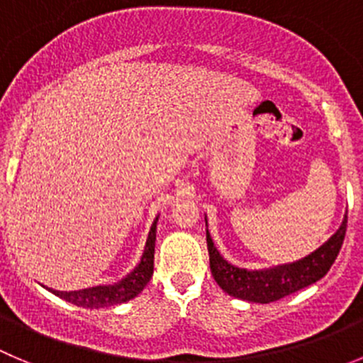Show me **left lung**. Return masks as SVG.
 <instances>
[{
  "instance_id": "left-lung-1",
  "label": "left lung",
  "mask_w": 363,
  "mask_h": 363,
  "mask_svg": "<svg viewBox=\"0 0 363 363\" xmlns=\"http://www.w3.org/2000/svg\"><path fill=\"white\" fill-rule=\"evenodd\" d=\"M347 216H344L342 224L333 235L324 242L319 250L313 251L308 257L301 258L292 264L278 265L264 271H247V269L235 267L228 264L219 251L216 250L206 230V247L210 255V271L213 279L226 294L233 298L246 299L253 303H272L296 291L308 287L317 279L323 278L330 271L331 264L335 262L342 247L344 237H346Z\"/></svg>"
}]
</instances>
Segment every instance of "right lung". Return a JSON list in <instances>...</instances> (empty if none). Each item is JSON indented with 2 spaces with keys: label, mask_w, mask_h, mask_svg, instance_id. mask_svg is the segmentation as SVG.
Returning <instances> with one entry per match:
<instances>
[{
  "label": "right lung",
  "mask_w": 363,
  "mask_h": 363,
  "mask_svg": "<svg viewBox=\"0 0 363 363\" xmlns=\"http://www.w3.org/2000/svg\"><path fill=\"white\" fill-rule=\"evenodd\" d=\"M157 223L158 217L155 219L153 226L147 235L146 247H144V255L140 258L139 265L133 269L126 278L121 281L113 283V285H98V287L82 289V291L72 292H62L53 291L55 296L65 299V301L72 303L76 306H84V308H105V306L119 305V303H126L133 299L135 296L140 294L144 287L147 285L150 278L153 276V262H155V240H157Z\"/></svg>",
  "instance_id": "1"
}]
</instances>
